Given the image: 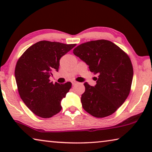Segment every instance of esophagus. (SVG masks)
<instances>
[{"label":"esophagus","instance_id":"34e87169","mask_svg":"<svg viewBox=\"0 0 152 152\" xmlns=\"http://www.w3.org/2000/svg\"><path fill=\"white\" fill-rule=\"evenodd\" d=\"M77 83H78V82H77V81H72V84H73V86L76 85V84H77Z\"/></svg>","mask_w":152,"mask_h":152}]
</instances>
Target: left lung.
Returning a JSON list of instances; mask_svg holds the SVG:
<instances>
[{
  "mask_svg": "<svg viewBox=\"0 0 152 152\" xmlns=\"http://www.w3.org/2000/svg\"><path fill=\"white\" fill-rule=\"evenodd\" d=\"M73 53L97 74L94 87L84 83L81 101L84 110L96 118L115 113L124 102L131 89L133 67L129 56L111 41H91L78 45Z\"/></svg>",
  "mask_w": 152,
  "mask_h": 152,
  "instance_id": "1",
  "label": "left lung"
}]
</instances>
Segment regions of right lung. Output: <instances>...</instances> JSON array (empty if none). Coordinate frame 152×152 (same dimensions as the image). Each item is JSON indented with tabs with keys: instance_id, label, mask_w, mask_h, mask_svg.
<instances>
[{
	"instance_id": "obj_1",
	"label": "right lung",
	"mask_w": 152,
	"mask_h": 152,
	"mask_svg": "<svg viewBox=\"0 0 152 152\" xmlns=\"http://www.w3.org/2000/svg\"><path fill=\"white\" fill-rule=\"evenodd\" d=\"M76 44L41 41L27 49L18 59L15 77L21 99L32 113L49 118L61 111V100L72 83L50 82L58 71L60 59Z\"/></svg>"
}]
</instances>
